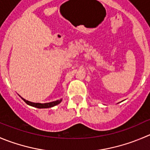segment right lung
<instances>
[{"label":"right lung","mask_w":150,"mask_h":150,"mask_svg":"<svg viewBox=\"0 0 150 150\" xmlns=\"http://www.w3.org/2000/svg\"><path fill=\"white\" fill-rule=\"evenodd\" d=\"M26 103H27L28 105L33 106V107L37 108H52L55 105H59L61 102L62 101V99L60 100H56V101L50 102V103H33V102H30L28 100H26L25 99L23 98L21 96H20Z\"/></svg>","instance_id":"add662e5"}]
</instances>
